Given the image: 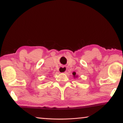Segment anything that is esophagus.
I'll return each mask as SVG.
<instances>
[{
    "instance_id": "obj_1",
    "label": "esophagus",
    "mask_w": 123,
    "mask_h": 123,
    "mask_svg": "<svg viewBox=\"0 0 123 123\" xmlns=\"http://www.w3.org/2000/svg\"><path fill=\"white\" fill-rule=\"evenodd\" d=\"M67 70V68L65 66H61L60 67L59 71L60 73H65Z\"/></svg>"
}]
</instances>
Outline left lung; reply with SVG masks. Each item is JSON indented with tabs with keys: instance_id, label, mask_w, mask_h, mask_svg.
Listing matches in <instances>:
<instances>
[{
	"instance_id": "8db88e82",
	"label": "left lung",
	"mask_w": 123,
	"mask_h": 123,
	"mask_svg": "<svg viewBox=\"0 0 123 123\" xmlns=\"http://www.w3.org/2000/svg\"><path fill=\"white\" fill-rule=\"evenodd\" d=\"M73 77L74 78H78V75H77L76 74V73L75 72H73Z\"/></svg>"
}]
</instances>
